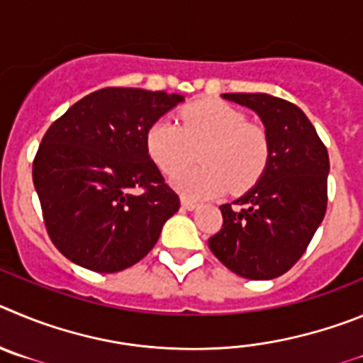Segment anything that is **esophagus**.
Here are the masks:
<instances>
[{
	"instance_id": "obj_1",
	"label": "esophagus",
	"mask_w": 363,
	"mask_h": 363,
	"mask_svg": "<svg viewBox=\"0 0 363 363\" xmlns=\"http://www.w3.org/2000/svg\"><path fill=\"white\" fill-rule=\"evenodd\" d=\"M181 204H182V208H184V210H188V211H194V210H197V208H199L197 202L188 201V199H182Z\"/></svg>"
}]
</instances>
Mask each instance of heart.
<instances>
[{
  "mask_svg": "<svg viewBox=\"0 0 363 363\" xmlns=\"http://www.w3.org/2000/svg\"><path fill=\"white\" fill-rule=\"evenodd\" d=\"M146 152L162 174L193 158L202 167L179 170L169 184L189 201L242 194L259 182L269 161V141L260 126L250 125L240 110L222 101H199L181 110V126L157 119L146 130Z\"/></svg>",
  "mask_w": 363,
  "mask_h": 363,
  "instance_id": "1",
  "label": "heart"
}]
</instances>
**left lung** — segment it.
Instances as JSON below:
<instances>
[{
	"label": "left lung",
	"mask_w": 363,
	"mask_h": 363,
	"mask_svg": "<svg viewBox=\"0 0 363 363\" xmlns=\"http://www.w3.org/2000/svg\"><path fill=\"white\" fill-rule=\"evenodd\" d=\"M253 110L269 141L259 182L233 204H222V230L208 240L228 269L271 280L291 269L324 220L329 155L311 121L296 104L269 94H222Z\"/></svg>",
	"instance_id": "left-lung-1"
}]
</instances>
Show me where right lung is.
Here are the masks:
<instances>
[{
	"label": "right lung",
	"mask_w": 363,
	"mask_h": 363,
	"mask_svg": "<svg viewBox=\"0 0 363 363\" xmlns=\"http://www.w3.org/2000/svg\"><path fill=\"white\" fill-rule=\"evenodd\" d=\"M184 96L103 88L52 123L32 168L52 242L81 267L117 273L150 253L179 211L146 152V130ZM145 187V194H131Z\"/></svg>",
	"instance_id": "1"
}]
</instances>
